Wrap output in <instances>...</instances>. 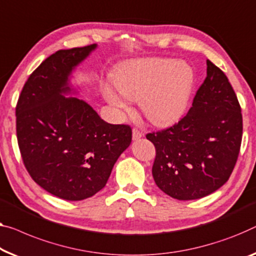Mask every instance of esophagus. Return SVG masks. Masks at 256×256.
I'll return each instance as SVG.
<instances>
[{
    "label": "esophagus",
    "instance_id": "esophagus-1",
    "mask_svg": "<svg viewBox=\"0 0 256 256\" xmlns=\"http://www.w3.org/2000/svg\"><path fill=\"white\" fill-rule=\"evenodd\" d=\"M141 136H142V133H141L139 130H136V128H133L132 130V139L133 140H139Z\"/></svg>",
    "mask_w": 256,
    "mask_h": 256
}]
</instances>
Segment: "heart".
<instances>
[{"label":"heart","instance_id":"heart-1","mask_svg":"<svg viewBox=\"0 0 256 256\" xmlns=\"http://www.w3.org/2000/svg\"><path fill=\"white\" fill-rule=\"evenodd\" d=\"M120 92L102 84V94L110 104L125 110L138 101L141 112L156 126H168L184 116L194 85V72L188 63L168 58H144L122 64L112 74Z\"/></svg>","mask_w":256,"mask_h":256}]
</instances>
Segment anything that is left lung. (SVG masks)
I'll return each instance as SVG.
<instances>
[{
	"instance_id": "8db88e82",
	"label": "left lung",
	"mask_w": 256,
	"mask_h": 256,
	"mask_svg": "<svg viewBox=\"0 0 256 256\" xmlns=\"http://www.w3.org/2000/svg\"><path fill=\"white\" fill-rule=\"evenodd\" d=\"M242 136L237 95L224 72L207 60V77L186 116L146 136L156 150L152 170L156 185L177 200L209 196L230 178Z\"/></svg>"
}]
</instances>
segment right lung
<instances>
[{
	"label": "right lung",
	"instance_id": "1",
	"mask_svg": "<svg viewBox=\"0 0 256 256\" xmlns=\"http://www.w3.org/2000/svg\"><path fill=\"white\" fill-rule=\"evenodd\" d=\"M98 48L62 49L46 58L25 82L16 106L17 139L26 170L38 185L68 201L104 188L130 146L128 125L104 122L77 96L72 72Z\"/></svg>",
	"mask_w": 256,
	"mask_h": 256
}]
</instances>
